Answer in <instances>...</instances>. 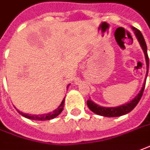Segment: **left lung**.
Wrapping results in <instances>:
<instances>
[{"instance_id": "left-lung-1", "label": "left lung", "mask_w": 150, "mask_h": 150, "mask_svg": "<svg viewBox=\"0 0 150 150\" xmlns=\"http://www.w3.org/2000/svg\"><path fill=\"white\" fill-rule=\"evenodd\" d=\"M132 30L134 31V33L136 35V38L138 40V42L140 43L141 48L143 50L144 54V57H145V61H146V68H147V71H146V75H145V78H144V83H143V86L140 90V91L138 93V95L136 96L133 100L124 104V105H120V106H117V107H103V106H100L99 105L96 104L94 101L91 100H87V106L93 112L96 113L98 115H100V116L104 117H119L125 115L127 113H128L132 111L133 108L136 107L137 104L139 103V101L141 99V96L143 95L144 92V86H145V81H146V77L148 76V72H149V57H148V53H147V45L144 41V37L142 33H140V31L132 27Z\"/></svg>"}]
</instances>
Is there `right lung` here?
<instances>
[{"label":"right lung","instance_id":"add662e5","mask_svg":"<svg viewBox=\"0 0 150 150\" xmlns=\"http://www.w3.org/2000/svg\"><path fill=\"white\" fill-rule=\"evenodd\" d=\"M69 85H68L67 88L69 87ZM64 100H65V97L64 98V100H62L61 104L59 105V106L56 109H54L53 112H48V113H45V114H38V115H32V114H28V113H24V112H20L18 111V112L21 114L22 116L25 117L28 119H31V120H37V121H45V120H50V119H53L54 117H56L58 115H59L61 112L64 109Z\"/></svg>","mask_w":150,"mask_h":150}]
</instances>
